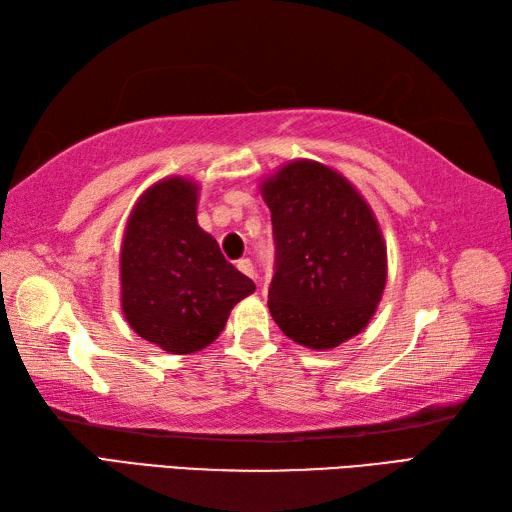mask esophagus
I'll return each instance as SVG.
<instances>
[{"instance_id": "obj_1", "label": "esophagus", "mask_w": 512, "mask_h": 512, "mask_svg": "<svg viewBox=\"0 0 512 512\" xmlns=\"http://www.w3.org/2000/svg\"><path fill=\"white\" fill-rule=\"evenodd\" d=\"M237 268L242 270L244 275H248L250 279H255V277H257V275H255V266H253V262H250V259H246V257H244V259H239V262H237Z\"/></svg>"}]
</instances>
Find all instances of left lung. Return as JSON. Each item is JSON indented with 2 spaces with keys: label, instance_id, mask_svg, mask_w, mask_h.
<instances>
[{
  "label": "left lung",
  "instance_id": "1",
  "mask_svg": "<svg viewBox=\"0 0 512 512\" xmlns=\"http://www.w3.org/2000/svg\"><path fill=\"white\" fill-rule=\"evenodd\" d=\"M277 248L268 308L288 339L332 350L372 321L387 246L372 206L339 171L292 160L262 184Z\"/></svg>",
  "mask_w": 512,
  "mask_h": 512
}]
</instances>
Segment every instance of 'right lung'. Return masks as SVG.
Returning a JSON list of instances; mask_svg holds the SVG:
<instances>
[{
  "label": "right lung",
  "mask_w": 512,
  "mask_h": 512,
  "mask_svg": "<svg viewBox=\"0 0 512 512\" xmlns=\"http://www.w3.org/2000/svg\"><path fill=\"white\" fill-rule=\"evenodd\" d=\"M198 195L191 178L158 180L134 204L123 233V314L138 336L171 354L211 345L235 303L255 292L200 228Z\"/></svg>",
  "instance_id": "right-lung-1"
}]
</instances>
